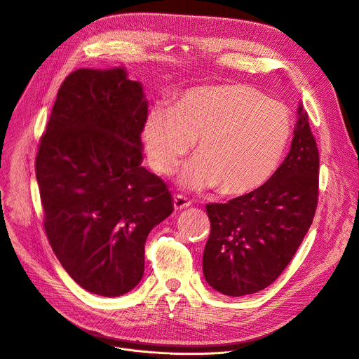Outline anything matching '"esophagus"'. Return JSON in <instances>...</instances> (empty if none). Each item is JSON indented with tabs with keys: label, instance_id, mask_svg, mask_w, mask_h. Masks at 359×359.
I'll list each match as a JSON object with an SVG mask.
<instances>
[{
	"label": "esophagus",
	"instance_id": "obj_1",
	"mask_svg": "<svg viewBox=\"0 0 359 359\" xmlns=\"http://www.w3.org/2000/svg\"><path fill=\"white\" fill-rule=\"evenodd\" d=\"M189 205H191V203H189V201H188L185 196H182V195L174 196V208H175V210L185 209V208H188Z\"/></svg>",
	"mask_w": 359,
	"mask_h": 359
}]
</instances>
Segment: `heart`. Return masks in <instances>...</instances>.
I'll return each instance as SVG.
<instances>
[{
  "instance_id": "b5f03b06",
  "label": "heart",
  "mask_w": 359,
  "mask_h": 359,
  "mask_svg": "<svg viewBox=\"0 0 359 359\" xmlns=\"http://www.w3.org/2000/svg\"><path fill=\"white\" fill-rule=\"evenodd\" d=\"M292 134L284 104L242 83L188 90L172 107L157 106L142 127L151 167L172 174L196 140L182 181L194 189L218 187L232 196L262 187L276 171Z\"/></svg>"
}]
</instances>
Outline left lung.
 <instances>
[{
	"label": "left lung",
	"instance_id": "left-lung-1",
	"mask_svg": "<svg viewBox=\"0 0 359 359\" xmlns=\"http://www.w3.org/2000/svg\"><path fill=\"white\" fill-rule=\"evenodd\" d=\"M292 147L267 182L226 203L206 205L210 235L202 269L217 292L241 297L270 285L309 232L318 201V150L300 103Z\"/></svg>",
	"mask_w": 359,
	"mask_h": 359
}]
</instances>
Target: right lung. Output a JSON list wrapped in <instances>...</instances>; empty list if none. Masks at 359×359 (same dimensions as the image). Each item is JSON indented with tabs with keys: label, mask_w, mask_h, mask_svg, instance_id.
I'll return each instance as SVG.
<instances>
[{
	"label": "right lung",
	"mask_w": 359,
	"mask_h": 359,
	"mask_svg": "<svg viewBox=\"0 0 359 359\" xmlns=\"http://www.w3.org/2000/svg\"><path fill=\"white\" fill-rule=\"evenodd\" d=\"M149 114L124 66L79 69L63 81L36 156L45 231L85 290L117 297L144 273V245L174 210L164 181L141 165Z\"/></svg>",
	"instance_id": "obj_1"
}]
</instances>
